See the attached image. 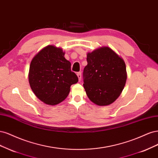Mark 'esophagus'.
<instances>
[{"mask_svg":"<svg viewBox=\"0 0 158 158\" xmlns=\"http://www.w3.org/2000/svg\"><path fill=\"white\" fill-rule=\"evenodd\" d=\"M77 77H78L79 81H80L81 80V77H82V75H81V72H77Z\"/></svg>","mask_w":158,"mask_h":158,"instance_id":"34e87169","label":"esophagus"}]
</instances>
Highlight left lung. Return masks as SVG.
<instances>
[{
    "mask_svg": "<svg viewBox=\"0 0 158 158\" xmlns=\"http://www.w3.org/2000/svg\"><path fill=\"white\" fill-rule=\"evenodd\" d=\"M83 70L86 95L98 106H108L120 96L127 80L124 60L112 49L100 47L89 52Z\"/></svg>",
    "mask_w": 158,
    "mask_h": 158,
    "instance_id": "left-lung-1",
    "label": "left lung"
}]
</instances>
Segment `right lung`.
<instances>
[{
	"mask_svg": "<svg viewBox=\"0 0 158 158\" xmlns=\"http://www.w3.org/2000/svg\"><path fill=\"white\" fill-rule=\"evenodd\" d=\"M62 48L48 45L35 56L29 72V83L35 96L44 103L56 105L64 100L70 86L78 82Z\"/></svg>",
	"mask_w": 158,
	"mask_h": 158,
	"instance_id": "right-lung-1",
	"label": "right lung"
}]
</instances>
